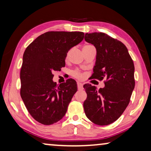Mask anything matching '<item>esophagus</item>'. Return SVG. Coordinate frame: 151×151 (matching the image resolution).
<instances>
[{
  "mask_svg": "<svg viewBox=\"0 0 151 151\" xmlns=\"http://www.w3.org/2000/svg\"><path fill=\"white\" fill-rule=\"evenodd\" d=\"M77 88L78 90H83V84L81 83H77Z\"/></svg>",
  "mask_w": 151,
  "mask_h": 151,
  "instance_id": "obj_1",
  "label": "esophagus"
}]
</instances>
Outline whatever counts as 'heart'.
Segmentation results:
<instances>
[{
    "instance_id": "heart-1",
    "label": "heart",
    "mask_w": 151,
    "mask_h": 151,
    "mask_svg": "<svg viewBox=\"0 0 151 151\" xmlns=\"http://www.w3.org/2000/svg\"><path fill=\"white\" fill-rule=\"evenodd\" d=\"M88 46H90V45H88ZM68 54H69V53L67 54V55H66V58H68ZM72 74H73V75L74 76H75V77H76V78H82L83 77V75L82 73H81L80 72H78V70L73 71V73H72Z\"/></svg>"
}]
</instances>
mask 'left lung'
<instances>
[{"label": "left lung", "instance_id": "8db88e82", "mask_svg": "<svg viewBox=\"0 0 151 151\" xmlns=\"http://www.w3.org/2000/svg\"><path fill=\"white\" fill-rule=\"evenodd\" d=\"M85 40L96 49L92 78H105V87L96 90L86 84L85 114L94 124H111L128 106L135 87L134 64L128 50L119 40L103 33H86Z\"/></svg>", "mask_w": 151, "mask_h": 151}]
</instances>
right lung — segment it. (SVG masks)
Returning a JSON list of instances; mask_svg holds the SVG:
<instances>
[{
  "instance_id": "obj_1",
  "label": "right lung",
  "mask_w": 151,
  "mask_h": 151,
  "mask_svg": "<svg viewBox=\"0 0 151 151\" xmlns=\"http://www.w3.org/2000/svg\"><path fill=\"white\" fill-rule=\"evenodd\" d=\"M79 31H48L27 46L20 70V96L31 116L38 122L50 125L66 113L77 91L74 79L57 86L52 81L54 71L65 66L68 50L83 40Z\"/></svg>"
}]
</instances>
